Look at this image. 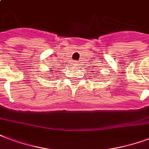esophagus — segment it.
I'll list each match as a JSON object with an SVG mask.
<instances>
[{
    "instance_id": "1",
    "label": "esophagus",
    "mask_w": 149,
    "mask_h": 149,
    "mask_svg": "<svg viewBox=\"0 0 149 149\" xmlns=\"http://www.w3.org/2000/svg\"><path fill=\"white\" fill-rule=\"evenodd\" d=\"M75 65H78V64H79V62H77V61H75Z\"/></svg>"
}]
</instances>
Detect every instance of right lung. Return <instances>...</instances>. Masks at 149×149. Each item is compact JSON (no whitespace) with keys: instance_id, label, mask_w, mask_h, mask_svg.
I'll list each match as a JSON object with an SVG mask.
<instances>
[{"instance_id":"obj_1","label":"right lung","mask_w":149,"mask_h":149,"mask_svg":"<svg viewBox=\"0 0 149 149\" xmlns=\"http://www.w3.org/2000/svg\"><path fill=\"white\" fill-rule=\"evenodd\" d=\"M49 72H52V71H49Z\"/></svg>"}]
</instances>
